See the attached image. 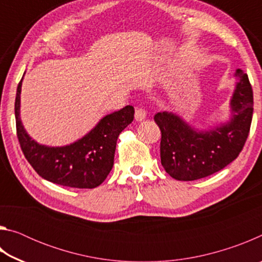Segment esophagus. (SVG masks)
Segmentation results:
<instances>
[{
    "instance_id": "esophagus-1",
    "label": "esophagus",
    "mask_w": 262,
    "mask_h": 262,
    "mask_svg": "<svg viewBox=\"0 0 262 262\" xmlns=\"http://www.w3.org/2000/svg\"><path fill=\"white\" fill-rule=\"evenodd\" d=\"M145 117H147V111H145L143 107H136L135 108V120L136 121L144 120Z\"/></svg>"
}]
</instances>
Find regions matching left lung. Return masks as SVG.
I'll list each match as a JSON object with an SVG mask.
<instances>
[{"label": "left lung", "mask_w": 262, "mask_h": 262, "mask_svg": "<svg viewBox=\"0 0 262 262\" xmlns=\"http://www.w3.org/2000/svg\"><path fill=\"white\" fill-rule=\"evenodd\" d=\"M238 82L230 101L231 120L199 132L177 114L159 112L154 120L162 133L161 162L172 178L198 180L221 171L238 157L250 134L253 90L247 74L237 69Z\"/></svg>", "instance_id": "left-lung-1"}]
</instances>
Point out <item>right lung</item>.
<instances>
[{
  "mask_svg": "<svg viewBox=\"0 0 262 262\" xmlns=\"http://www.w3.org/2000/svg\"><path fill=\"white\" fill-rule=\"evenodd\" d=\"M21 81L15 100L16 130L21 151L34 171L51 183L73 188H95L112 170L117 140L134 119L130 105L107 114L81 140L66 147H47L31 139L19 118Z\"/></svg>",
  "mask_w": 262,
  "mask_h": 262,
  "instance_id": "1",
  "label": "right lung"
}]
</instances>
